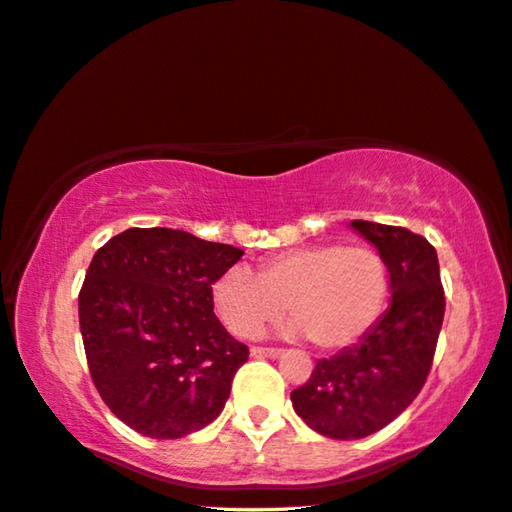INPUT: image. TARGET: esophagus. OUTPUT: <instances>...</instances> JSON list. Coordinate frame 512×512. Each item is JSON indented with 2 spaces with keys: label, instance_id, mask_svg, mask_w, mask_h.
I'll return each instance as SVG.
<instances>
[{
  "label": "esophagus",
  "instance_id": "34e87169",
  "mask_svg": "<svg viewBox=\"0 0 512 512\" xmlns=\"http://www.w3.org/2000/svg\"><path fill=\"white\" fill-rule=\"evenodd\" d=\"M250 354L278 358V356H282V349H278V347H253V349H250Z\"/></svg>",
  "mask_w": 512,
  "mask_h": 512
}]
</instances>
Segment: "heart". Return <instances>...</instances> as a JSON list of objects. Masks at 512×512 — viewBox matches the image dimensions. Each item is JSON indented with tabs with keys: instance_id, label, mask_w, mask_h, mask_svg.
<instances>
[{
	"instance_id": "1",
	"label": "heart",
	"mask_w": 512,
	"mask_h": 512,
	"mask_svg": "<svg viewBox=\"0 0 512 512\" xmlns=\"http://www.w3.org/2000/svg\"><path fill=\"white\" fill-rule=\"evenodd\" d=\"M388 264L370 246L319 243L266 257L250 273L232 266L211 287L220 322L253 338L285 305L287 335H308L319 349H342L372 329L388 299Z\"/></svg>"
}]
</instances>
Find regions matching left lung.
Returning a JSON list of instances; mask_svg holds the SVG:
<instances>
[{"label":"left lung","mask_w":512,"mask_h":512,"mask_svg":"<svg viewBox=\"0 0 512 512\" xmlns=\"http://www.w3.org/2000/svg\"><path fill=\"white\" fill-rule=\"evenodd\" d=\"M388 264L391 305L352 347L317 361L292 391L294 411L329 439H363L395 421L430 375L444 324L437 250L404 227L352 220Z\"/></svg>","instance_id":"1"}]
</instances>
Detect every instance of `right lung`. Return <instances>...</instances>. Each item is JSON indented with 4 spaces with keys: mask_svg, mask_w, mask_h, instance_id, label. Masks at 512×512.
I'll return each mask as SVG.
<instances>
[{
    "mask_svg": "<svg viewBox=\"0 0 512 512\" xmlns=\"http://www.w3.org/2000/svg\"><path fill=\"white\" fill-rule=\"evenodd\" d=\"M241 248L131 227L96 250L78 296L89 375L119 421L179 439L216 421L248 347L213 315L211 285Z\"/></svg>",
    "mask_w": 512,
    "mask_h": 512,
    "instance_id": "right-lung-1",
    "label": "right lung"
}]
</instances>
